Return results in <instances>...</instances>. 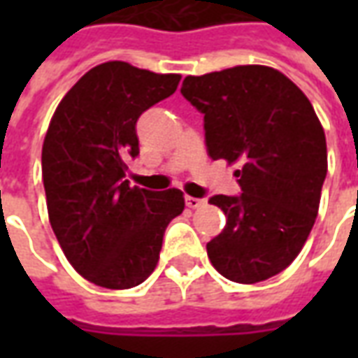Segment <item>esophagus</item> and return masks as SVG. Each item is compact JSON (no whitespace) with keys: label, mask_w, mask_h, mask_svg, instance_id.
<instances>
[{"label":"esophagus","mask_w":358,"mask_h":358,"mask_svg":"<svg viewBox=\"0 0 358 358\" xmlns=\"http://www.w3.org/2000/svg\"><path fill=\"white\" fill-rule=\"evenodd\" d=\"M186 205L189 209H199L205 205V199H199V197H192V195H186Z\"/></svg>","instance_id":"34e87169"}]
</instances>
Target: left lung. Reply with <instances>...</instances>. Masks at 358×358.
Instances as JSON below:
<instances>
[{
	"label": "left lung",
	"mask_w": 358,
	"mask_h": 358,
	"mask_svg": "<svg viewBox=\"0 0 358 358\" xmlns=\"http://www.w3.org/2000/svg\"><path fill=\"white\" fill-rule=\"evenodd\" d=\"M182 95L203 115L210 159L240 163V195H213L226 226L207 243L213 266L257 284L299 255L318 213L328 172L322 124L287 76L243 65L186 76Z\"/></svg>",
	"instance_id": "8db88e82"
}]
</instances>
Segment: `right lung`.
<instances>
[{"label": "right lung", "mask_w": 358, "mask_h": 358, "mask_svg": "<svg viewBox=\"0 0 358 358\" xmlns=\"http://www.w3.org/2000/svg\"><path fill=\"white\" fill-rule=\"evenodd\" d=\"M180 78L109 61L84 74L51 118L42 148L50 222L69 263L92 284H141L155 270L166 226L184 210L180 189L124 180L126 161L140 155L138 118L174 94Z\"/></svg>", "instance_id": "add662e5"}]
</instances>
